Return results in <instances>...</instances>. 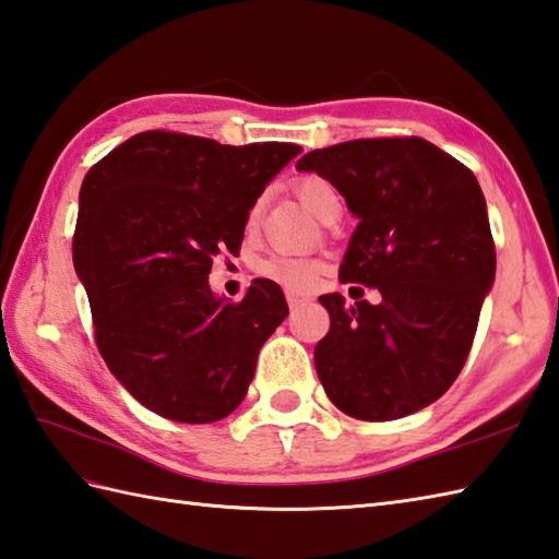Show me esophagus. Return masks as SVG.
<instances>
[{"label":"esophagus","mask_w":559,"mask_h":559,"mask_svg":"<svg viewBox=\"0 0 559 559\" xmlns=\"http://www.w3.org/2000/svg\"><path fill=\"white\" fill-rule=\"evenodd\" d=\"M285 300H288V307L290 309H297V307H302V305H307L309 302V297L307 295H300V293H285Z\"/></svg>","instance_id":"obj_1"}]
</instances>
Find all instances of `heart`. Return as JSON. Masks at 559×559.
Returning <instances> with one entry per match:
<instances>
[{"label": "heart", "instance_id": "1", "mask_svg": "<svg viewBox=\"0 0 559 559\" xmlns=\"http://www.w3.org/2000/svg\"><path fill=\"white\" fill-rule=\"evenodd\" d=\"M295 192L307 210L323 218L329 206L338 202V194L335 188L329 183L326 178L321 176H302L295 183ZM259 278H266L271 283L281 285V288L290 293H307L317 285L321 276V262L311 257H295V254H274L269 259H262L254 266Z\"/></svg>", "mask_w": 559, "mask_h": 559}]
</instances>
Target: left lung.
Masks as SVG:
<instances>
[{"mask_svg": "<svg viewBox=\"0 0 559 559\" xmlns=\"http://www.w3.org/2000/svg\"><path fill=\"white\" fill-rule=\"evenodd\" d=\"M297 168L326 178L359 218L341 281L381 293L353 307L341 293L319 297L331 314L314 347L323 391L361 421L424 409L460 376L496 278L476 176L424 138L349 140Z\"/></svg>", "mask_w": 559, "mask_h": 559, "instance_id": "1", "label": "left lung"}]
</instances>
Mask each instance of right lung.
<instances>
[{
  "instance_id": "right-lung-1",
  "label": "right lung",
  "mask_w": 559,
  "mask_h": 559,
  "mask_svg": "<svg viewBox=\"0 0 559 559\" xmlns=\"http://www.w3.org/2000/svg\"><path fill=\"white\" fill-rule=\"evenodd\" d=\"M300 147L221 145L145 131L90 168L73 233V266L109 371L164 419L212 424L236 409L257 355L288 317L276 283L252 281L240 302L216 297L218 252L240 250L266 183Z\"/></svg>"
}]
</instances>
